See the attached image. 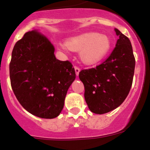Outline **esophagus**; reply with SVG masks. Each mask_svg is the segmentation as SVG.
<instances>
[{"label": "esophagus", "mask_w": 150, "mask_h": 150, "mask_svg": "<svg viewBox=\"0 0 150 150\" xmlns=\"http://www.w3.org/2000/svg\"><path fill=\"white\" fill-rule=\"evenodd\" d=\"M74 69H75V73H76V76H78V75H79V71H80V69H79L78 67H76V66L74 67Z\"/></svg>", "instance_id": "esophagus-1"}]
</instances>
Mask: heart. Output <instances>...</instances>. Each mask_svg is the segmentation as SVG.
Returning a JSON list of instances; mask_svg holds the SVG:
<instances>
[{"label": "heart", "instance_id": "1", "mask_svg": "<svg viewBox=\"0 0 150 150\" xmlns=\"http://www.w3.org/2000/svg\"><path fill=\"white\" fill-rule=\"evenodd\" d=\"M65 46L71 51L79 52V59L84 64L93 65L109 54L112 41L107 34L88 32L69 38Z\"/></svg>", "mask_w": 150, "mask_h": 150}]
</instances>
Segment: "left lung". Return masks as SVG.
Returning a JSON list of instances; mask_svg holds the SVG:
<instances>
[{"mask_svg": "<svg viewBox=\"0 0 150 150\" xmlns=\"http://www.w3.org/2000/svg\"><path fill=\"white\" fill-rule=\"evenodd\" d=\"M115 31L119 39L107 60L79 74L88 109L96 114L107 113L120 107L128 96L133 82L135 59L132 43L117 28Z\"/></svg>", "mask_w": 150, "mask_h": 150, "instance_id": "left-lung-1", "label": "left lung"}]
</instances>
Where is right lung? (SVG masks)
<instances>
[{
    "mask_svg": "<svg viewBox=\"0 0 150 150\" xmlns=\"http://www.w3.org/2000/svg\"><path fill=\"white\" fill-rule=\"evenodd\" d=\"M54 52L48 38L33 30L16 42L10 64V83L17 100L28 112L43 119L60 114L76 78L71 62L56 59Z\"/></svg>",
    "mask_w": 150,
    "mask_h": 150,
    "instance_id": "1",
    "label": "right lung"
}]
</instances>
